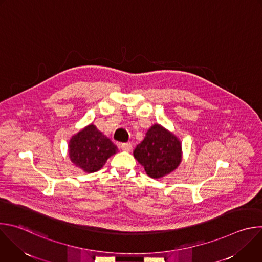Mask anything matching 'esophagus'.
<instances>
[{"label":"esophagus","instance_id":"1","mask_svg":"<svg viewBox=\"0 0 262 262\" xmlns=\"http://www.w3.org/2000/svg\"><path fill=\"white\" fill-rule=\"evenodd\" d=\"M121 149H122V150H124V151H130V149H132V144H130V142L122 143V144H121Z\"/></svg>","mask_w":262,"mask_h":262}]
</instances>
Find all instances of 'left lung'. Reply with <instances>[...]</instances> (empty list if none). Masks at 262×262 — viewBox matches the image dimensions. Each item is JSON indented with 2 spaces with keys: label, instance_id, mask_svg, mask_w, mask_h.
<instances>
[{
  "label": "left lung",
  "instance_id": "left-lung-1",
  "mask_svg": "<svg viewBox=\"0 0 262 262\" xmlns=\"http://www.w3.org/2000/svg\"><path fill=\"white\" fill-rule=\"evenodd\" d=\"M134 157L149 176L160 178L171 173L180 164L181 145L174 135L155 124L136 146Z\"/></svg>",
  "mask_w": 262,
  "mask_h": 262
}]
</instances>
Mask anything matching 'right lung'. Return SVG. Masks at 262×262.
<instances>
[{"label": "right lung", "mask_w": 262, "mask_h": 262, "mask_svg": "<svg viewBox=\"0 0 262 262\" xmlns=\"http://www.w3.org/2000/svg\"><path fill=\"white\" fill-rule=\"evenodd\" d=\"M117 151V146L93 124L79 132L69 142L71 162L87 173L98 171Z\"/></svg>", "instance_id": "obj_1"}]
</instances>
